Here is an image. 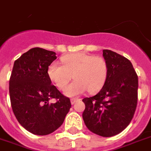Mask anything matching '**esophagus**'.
Masks as SVG:
<instances>
[{"instance_id": "esophagus-1", "label": "esophagus", "mask_w": 151, "mask_h": 151, "mask_svg": "<svg viewBox=\"0 0 151 151\" xmlns=\"http://www.w3.org/2000/svg\"><path fill=\"white\" fill-rule=\"evenodd\" d=\"M78 100V99H71V100H70V101H71V104H74Z\"/></svg>"}]
</instances>
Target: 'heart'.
Returning a JSON list of instances; mask_svg holds the SVG:
<instances>
[{"mask_svg": "<svg viewBox=\"0 0 151 151\" xmlns=\"http://www.w3.org/2000/svg\"><path fill=\"white\" fill-rule=\"evenodd\" d=\"M60 60L63 65L50 64L47 75L59 89L65 88L73 75L74 81L64 91L67 96H77L86 90L90 93L98 91L107 79L108 64L102 56L80 52L63 56Z\"/></svg>", "mask_w": 151, "mask_h": 151, "instance_id": "1", "label": "heart"}]
</instances>
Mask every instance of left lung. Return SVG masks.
<instances>
[{
	"label": "left lung",
	"instance_id": "8db88e82",
	"mask_svg": "<svg viewBox=\"0 0 151 151\" xmlns=\"http://www.w3.org/2000/svg\"><path fill=\"white\" fill-rule=\"evenodd\" d=\"M108 76L97 95L84 98L82 118L90 131L112 137L122 132L133 119L137 104L138 78L132 63L111 50H103Z\"/></svg>",
	"mask_w": 151,
	"mask_h": 151
}]
</instances>
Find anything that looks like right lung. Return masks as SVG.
<instances>
[{"instance_id":"right-lung-1","label":"right lung","mask_w":151,"mask_h":151,"mask_svg":"<svg viewBox=\"0 0 151 151\" xmlns=\"http://www.w3.org/2000/svg\"><path fill=\"white\" fill-rule=\"evenodd\" d=\"M56 52L40 47L23 53L14 64L9 97L16 119L35 135H47L59 128L71 108L70 99L52 84L47 68ZM52 98L55 104H50Z\"/></svg>"}]
</instances>
